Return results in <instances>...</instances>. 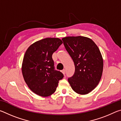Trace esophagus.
Masks as SVG:
<instances>
[{
    "label": "esophagus",
    "instance_id": "34e87169",
    "mask_svg": "<svg viewBox=\"0 0 121 121\" xmlns=\"http://www.w3.org/2000/svg\"><path fill=\"white\" fill-rule=\"evenodd\" d=\"M62 73H63V75H65V70H62Z\"/></svg>",
    "mask_w": 121,
    "mask_h": 121
}]
</instances>
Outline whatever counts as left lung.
Wrapping results in <instances>:
<instances>
[{"instance_id":"8db88e82","label":"left lung","mask_w":121,"mask_h":121,"mask_svg":"<svg viewBox=\"0 0 121 121\" xmlns=\"http://www.w3.org/2000/svg\"><path fill=\"white\" fill-rule=\"evenodd\" d=\"M65 47L75 64L74 75L68 81L75 92L86 95L97 87L103 71V59L99 48L86 37L62 38Z\"/></svg>"}]
</instances>
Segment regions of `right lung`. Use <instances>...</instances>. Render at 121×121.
<instances>
[{
    "instance_id": "1",
    "label": "right lung",
    "mask_w": 121,
    "mask_h": 121,
    "mask_svg": "<svg viewBox=\"0 0 121 121\" xmlns=\"http://www.w3.org/2000/svg\"><path fill=\"white\" fill-rule=\"evenodd\" d=\"M62 44L58 38H46L35 42L26 50L22 64L24 81L36 95L46 97L56 91L63 75L54 70L53 53Z\"/></svg>"
}]
</instances>
